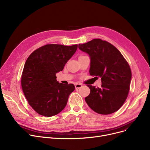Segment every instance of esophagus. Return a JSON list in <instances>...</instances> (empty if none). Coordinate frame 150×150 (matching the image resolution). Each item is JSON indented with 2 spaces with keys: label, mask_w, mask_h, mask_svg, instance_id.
I'll return each instance as SVG.
<instances>
[{
  "label": "esophagus",
  "mask_w": 150,
  "mask_h": 150,
  "mask_svg": "<svg viewBox=\"0 0 150 150\" xmlns=\"http://www.w3.org/2000/svg\"><path fill=\"white\" fill-rule=\"evenodd\" d=\"M75 88L76 89H80L82 87V84H79V83H76L75 84Z\"/></svg>",
  "instance_id": "obj_1"
}]
</instances>
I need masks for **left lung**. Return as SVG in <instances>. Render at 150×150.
Here are the masks:
<instances>
[{
  "label": "left lung",
  "mask_w": 150,
  "mask_h": 150,
  "mask_svg": "<svg viewBox=\"0 0 150 150\" xmlns=\"http://www.w3.org/2000/svg\"><path fill=\"white\" fill-rule=\"evenodd\" d=\"M78 48L90 57L89 74L101 78V88L88 85L85 101L93 111L110 114L119 110L128 97L131 80L130 67L120 51L111 44L94 39Z\"/></svg>",
  "instance_id": "left-lung-1"
}]
</instances>
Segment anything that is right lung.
Instances as JSON below:
<instances>
[{"label": "right lung", "mask_w": 150, "mask_h": 150, "mask_svg": "<svg viewBox=\"0 0 150 150\" xmlns=\"http://www.w3.org/2000/svg\"><path fill=\"white\" fill-rule=\"evenodd\" d=\"M77 47V44H47L27 58L21 77L22 88L29 105L39 114L52 117L66 107L75 86L59 83L56 74L63 70Z\"/></svg>", "instance_id": "1"}]
</instances>
